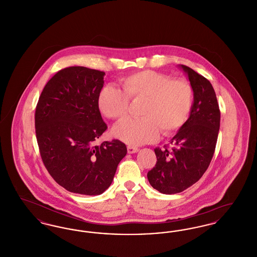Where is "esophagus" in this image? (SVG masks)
I'll return each instance as SVG.
<instances>
[{"instance_id":"34e87169","label":"esophagus","mask_w":257,"mask_h":257,"mask_svg":"<svg viewBox=\"0 0 257 257\" xmlns=\"http://www.w3.org/2000/svg\"><path fill=\"white\" fill-rule=\"evenodd\" d=\"M127 151L129 154H133V153H137L139 151V149H138V147L129 146V147H127Z\"/></svg>"}]
</instances>
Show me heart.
Segmentation results:
<instances>
[{
  "instance_id": "1",
  "label": "heart",
  "mask_w": 257,
  "mask_h": 257,
  "mask_svg": "<svg viewBox=\"0 0 257 257\" xmlns=\"http://www.w3.org/2000/svg\"><path fill=\"white\" fill-rule=\"evenodd\" d=\"M122 90L104 86L99 92L98 109L110 119L121 120L129 111V99L142 101L141 119H127L112 129V135L129 146L155 142L162 130L165 136L177 132L190 114L193 89L183 79L143 70L121 80Z\"/></svg>"
}]
</instances>
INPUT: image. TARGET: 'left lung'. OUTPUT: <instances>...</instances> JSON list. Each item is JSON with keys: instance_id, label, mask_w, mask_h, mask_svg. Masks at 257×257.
<instances>
[{"instance_id": "left-lung-1", "label": "left lung", "mask_w": 257, "mask_h": 257, "mask_svg": "<svg viewBox=\"0 0 257 257\" xmlns=\"http://www.w3.org/2000/svg\"><path fill=\"white\" fill-rule=\"evenodd\" d=\"M178 67L188 76L194 92L190 115L171 139V149H154L157 163L147 173L150 185L166 195L181 193L201 178L213 158L220 130V109L211 83L186 65Z\"/></svg>"}]
</instances>
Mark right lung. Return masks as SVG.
Listing matches in <instances>:
<instances>
[{
  "label": "right lung",
  "mask_w": 257,
  "mask_h": 257,
  "mask_svg": "<svg viewBox=\"0 0 257 257\" xmlns=\"http://www.w3.org/2000/svg\"><path fill=\"white\" fill-rule=\"evenodd\" d=\"M105 72L84 66L60 70L44 86L36 109V134L44 166L55 181L80 195L103 194L126 146L94 142L107 129L98 109Z\"/></svg>",
  "instance_id": "obj_1"
}]
</instances>
